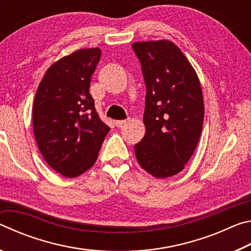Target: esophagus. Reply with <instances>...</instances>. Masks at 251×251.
<instances>
[{
    "mask_svg": "<svg viewBox=\"0 0 251 251\" xmlns=\"http://www.w3.org/2000/svg\"><path fill=\"white\" fill-rule=\"evenodd\" d=\"M127 122V120H122V121H115L114 122V124H115L117 127H120V126H122L123 124H125V123Z\"/></svg>",
    "mask_w": 251,
    "mask_h": 251,
    "instance_id": "obj_1",
    "label": "esophagus"
}]
</instances>
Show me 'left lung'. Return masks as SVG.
I'll list each match as a JSON object with an SVG mask.
<instances>
[{
  "mask_svg": "<svg viewBox=\"0 0 251 251\" xmlns=\"http://www.w3.org/2000/svg\"><path fill=\"white\" fill-rule=\"evenodd\" d=\"M146 84V133L134 146L143 169L156 178L180 173L201 137L203 96L196 71L168 40L131 44Z\"/></svg>",
  "mask_w": 251,
  "mask_h": 251,
  "instance_id": "obj_1",
  "label": "left lung"
}]
</instances>
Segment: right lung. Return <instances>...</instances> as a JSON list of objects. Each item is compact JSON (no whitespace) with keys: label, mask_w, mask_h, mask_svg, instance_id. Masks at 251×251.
I'll list each match as a JSON object with an SVG mask.
<instances>
[{"label":"right lung","mask_w":251,"mask_h":251,"mask_svg":"<svg viewBox=\"0 0 251 251\" xmlns=\"http://www.w3.org/2000/svg\"><path fill=\"white\" fill-rule=\"evenodd\" d=\"M100 49H80L50 65L37 87L32 118L34 137L50 168L74 178L95 164L109 127L90 94Z\"/></svg>","instance_id":"1"}]
</instances>
